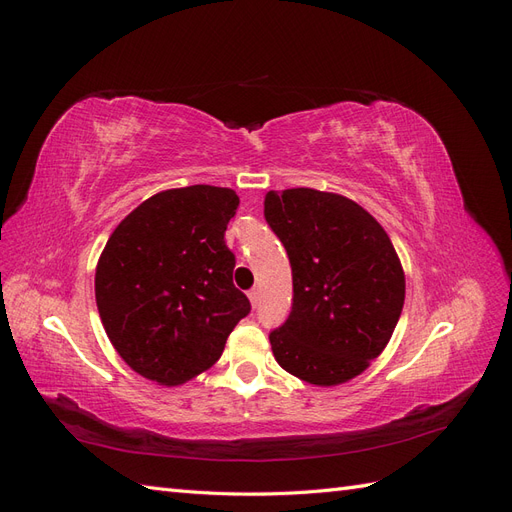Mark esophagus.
I'll return each instance as SVG.
<instances>
[{
  "label": "esophagus",
  "mask_w": 512,
  "mask_h": 512,
  "mask_svg": "<svg viewBox=\"0 0 512 512\" xmlns=\"http://www.w3.org/2000/svg\"><path fill=\"white\" fill-rule=\"evenodd\" d=\"M247 297H250V303L256 307V305H258V301H260V292L254 288V290L247 292Z\"/></svg>",
  "instance_id": "esophagus-1"
}]
</instances>
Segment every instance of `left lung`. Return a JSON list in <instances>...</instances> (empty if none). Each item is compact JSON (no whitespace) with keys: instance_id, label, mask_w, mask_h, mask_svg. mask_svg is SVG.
I'll return each instance as SVG.
<instances>
[{"instance_id":"1","label":"left lung","mask_w":512,"mask_h":512,"mask_svg":"<svg viewBox=\"0 0 512 512\" xmlns=\"http://www.w3.org/2000/svg\"><path fill=\"white\" fill-rule=\"evenodd\" d=\"M265 218L292 267V309L269 335L275 361L316 386L344 384L389 344L406 299L395 247L354 200L312 188L267 192Z\"/></svg>"}]
</instances>
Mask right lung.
<instances>
[{
	"instance_id": "right-lung-1",
	"label": "right lung",
	"mask_w": 512,
	"mask_h": 512,
	"mask_svg": "<svg viewBox=\"0 0 512 512\" xmlns=\"http://www.w3.org/2000/svg\"><path fill=\"white\" fill-rule=\"evenodd\" d=\"M239 196L188 185L153 194L108 237L96 303L113 348L136 374L177 386L222 356L250 301L232 284L224 232Z\"/></svg>"
}]
</instances>
